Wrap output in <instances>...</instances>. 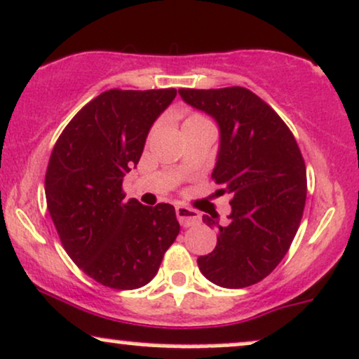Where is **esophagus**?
I'll list each match as a JSON object with an SVG mask.
<instances>
[{"mask_svg":"<svg viewBox=\"0 0 359 359\" xmlns=\"http://www.w3.org/2000/svg\"><path fill=\"white\" fill-rule=\"evenodd\" d=\"M176 217H178V222L181 226H193L196 223H200V213L196 210L188 208V206H176Z\"/></svg>","mask_w":359,"mask_h":359,"instance_id":"1","label":"esophagus"}]
</instances>
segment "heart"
<instances>
[{
  "mask_svg": "<svg viewBox=\"0 0 359 359\" xmlns=\"http://www.w3.org/2000/svg\"><path fill=\"white\" fill-rule=\"evenodd\" d=\"M200 121H206V119H205V117L198 116V114H191V116H188V117H187V121H184V124H183V126H187V124H193V122H200Z\"/></svg>",
  "mask_w": 359,
  "mask_h": 359,
  "instance_id": "obj_1",
  "label": "heart"
}]
</instances>
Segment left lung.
<instances>
[{
    "mask_svg": "<svg viewBox=\"0 0 359 359\" xmlns=\"http://www.w3.org/2000/svg\"><path fill=\"white\" fill-rule=\"evenodd\" d=\"M180 95L217 121L212 178L220 195L231 196L225 226L217 213L203 215L218 240L212 254L198 257V267L220 287H248L279 265L296 237L306 205L304 158L279 114L248 88H180Z\"/></svg>",
    "mask_w": 359,
    "mask_h": 359,
    "instance_id": "1",
    "label": "left lung"
}]
</instances>
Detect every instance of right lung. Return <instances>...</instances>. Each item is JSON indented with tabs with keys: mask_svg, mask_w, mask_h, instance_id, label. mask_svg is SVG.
Instances as JSON below:
<instances>
[{
	"mask_svg": "<svg viewBox=\"0 0 359 359\" xmlns=\"http://www.w3.org/2000/svg\"><path fill=\"white\" fill-rule=\"evenodd\" d=\"M175 97L176 88L105 90L75 114L50 156L45 196L62 245L105 287L151 282L180 233L175 206H144L122 191L151 126Z\"/></svg>",
	"mask_w": 359,
	"mask_h": 359,
	"instance_id": "1",
	"label": "right lung"
}]
</instances>
